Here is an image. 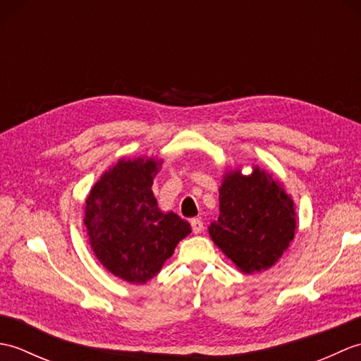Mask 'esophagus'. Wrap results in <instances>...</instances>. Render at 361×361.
I'll return each instance as SVG.
<instances>
[{
  "label": "esophagus",
  "mask_w": 361,
  "mask_h": 361,
  "mask_svg": "<svg viewBox=\"0 0 361 361\" xmlns=\"http://www.w3.org/2000/svg\"><path fill=\"white\" fill-rule=\"evenodd\" d=\"M190 226H192V231L195 233V234H200L202 231H203V221L200 220V219H194V220H190Z\"/></svg>",
  "instance_id": "obj_1"
}]
</instances>
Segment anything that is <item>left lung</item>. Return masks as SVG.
<instances>
[{"instance_id":"1","label":"left lung","mask_w":361,"mask_h":361,"mask_svg":"<svg viewBox=\"0 0 361 361\" xmlns=\"http://www.w3.org/2000/svg\"><path fill=\"white\" fill-rule=\"evenodd\" d=\"M219 204V219L209 225V235L245 274L271 268L295 239V203L264 169L255 166L250 175L239 169L226 172Z\"/></svg>"}]
</instances>
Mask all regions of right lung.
Returning a JSON list of instances; mask_svg holds the SVG:
<instances>
[{
	"instance_id": "right-lung-1",
	"label": "right lung",
	"mask_w": 361,
	"mask_h": 361,
	"mask_svg": "<svg viewBox=\"0 0 361 361\" xmlns=\"http://www.w3.org/2000/svg\"><path fill=\"white\" fill-rule=\"evenodd\" d=\"M161 164L158 158H122L104 172L85 202L91 250L111 274L132 283L157 276L190 234L186 220L158 208L152 185Z\"/></svg>"
}]
</instances>
